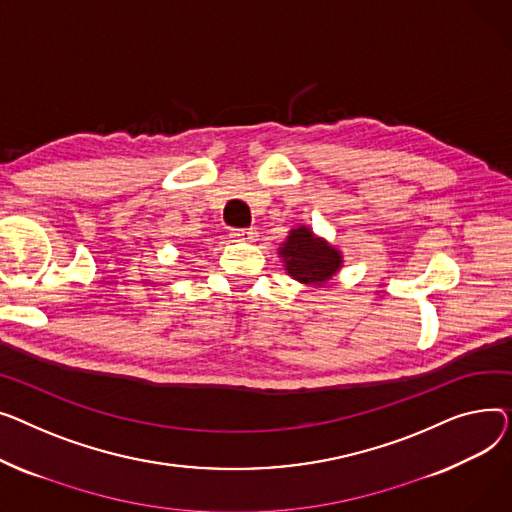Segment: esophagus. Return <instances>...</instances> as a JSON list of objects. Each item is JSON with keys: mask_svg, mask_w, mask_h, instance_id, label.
Returning <instances> with one entry per match:
<instances>
[{"mask_svg": "<svg viewBox=\"0 0 512 512\" xmlns=\"http://www.w3.org/2000/svg\"><path fill=\"white\" fill-rule=\"evenodd\" d=\"M229 235L233 239H239V242H254V239L258 237L256 229H231Z\"/></svg>", "mask_w": 512, "mask_h": 512, "instance_id": "obj_1", "label": "esophagus"}]
</instances>
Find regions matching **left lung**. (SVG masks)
<instances>
[{
	"label": "left lung",
	"instance_id": "1",
	"mask_svg": "<svg viewBox=\"0 0 512 512\" xmlns=\"http://www.w3.org/2000/svg\"><path fill=\"white\" fill-rule=\"evenodd\" d=\"M287 273L306 285H322L333 279L343 266V256L337 248L328 246L306 225L291 229L289 237L279 248Z\"/></svg>",
	"mask_w": 512,
	"mask_h": 512
}]
</instances>
